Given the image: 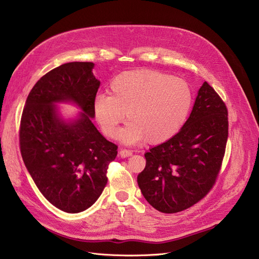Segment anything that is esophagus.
Returning a JSON list of instances; mask_svg holds the SVG:
<instances>
[{"label": "esophagus", "mask_w": 259, "mask_h": 259, "mask_svg": "<svg viewBox=\"0 0 259 259\" xmlns=\"http://www.w3.org/2000/svg\"><path fill=\"white\" fill-rule=\"evenodd\" d=\"M132 155H133V152L130 151V150H125V149H122V150H120V152H119V156H120V157H123V158L130 157V156H132Z\"/></svg>", "instance_id": "34e87169"}]
</instances>
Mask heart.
<instances>
[{"mask_svg":"<svg viewBox=\"0 0 259 259\" xmlns=\"http://www.w3.org/2000/svg\"><path fill=\"white\" fill-rule=\"evenodd\" d=\"M109 92L95 97L94 115L105 135L118 138L126 113L130 123L120 135L125 143L168 141L186 125L194 102L187 81L152 69L120 73Z\"/></svg>","mask_w":259,"mask_h":259,"instance_id":"b5f03b06","label":"heart"}]
</instances>
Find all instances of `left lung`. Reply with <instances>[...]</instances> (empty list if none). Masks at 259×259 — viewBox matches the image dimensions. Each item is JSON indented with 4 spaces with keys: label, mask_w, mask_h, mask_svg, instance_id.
I'll return each instance as SVG.
<instances>
[{
    "label": "left lung",
    "mask_w": 259,
    "mask_h": 259,
    "mask_svg": "<svg viewBox=\"0 0 259 259\" xmlns=\"http://www.w3.org/2000/svg\"><path fill=\"white\" fill-rule=\"evenodd\" d=\"M228 134L227 106L204 82L183 128L144 154L146 164L137 181L146 201L173 214L201 200L216 182Z\"/></svg>",
    "instance_id": "8db88e82"
}]
</instances>
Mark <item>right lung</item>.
I'll use <instances>...</instances> for the list:
<instances>
[{
	"label": "right lung",
	"mask_w": 259,
	"mask_h": 259,
	"mask_svg": "<svg viewBox=\"0 0 259 259\" xmlns=\"http://www.w3.org/2000/svg\"><path fill=\"white\" fill-rule=\"evenodd\" d=\"M94 65L70 62L47 72L30 91L21 118L23 161L45 198L66 213L85 211L97 201L118 153L92 122L100 86ZM59 102L76 103L82 113L65 121L54 105Z\"/></svg>",
	"instance_id": "1"
}]
</instances>
